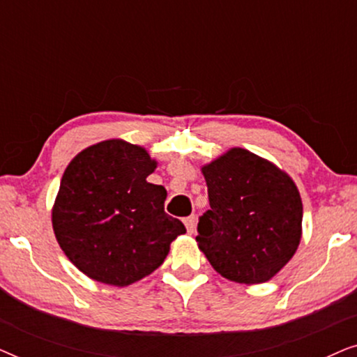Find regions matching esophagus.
Masks as SVG:
<instances>
[{"label":"esophagus","mask_w":357,"mask_h":357,"mask_svg":"<svg viewBox=\"0 0 357 357\" xmlns=\"http://www.w3.org/2000/svg\"><path fill=\"white\" fill-rule=\"evenodd\" d=\"M183 224H185V227H187V232L188 234H193L195 226H197V218H195V216L185 218L183 219Z\"/></svg>","instance_id":"1"}]
</instances>
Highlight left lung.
<instances>
[{
    "mask_svg": "<svg viewBox=\"0 0 357 357\" xmlns=\"http://www.w3.org/2000/svg\"><path fill=\"white\" fill-rule=\"evenodd\" d=\"M202 172L211 208L198 222L199 250L229 281H270L301 243L302 199L294 180L242 148L229 149Z\"/></svg>",
    "mask_w": 357,
    "mask_h": 357,
    "instance_id": "1",
    "label": "left lung"
}]
</instances>
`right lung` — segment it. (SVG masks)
Segmentation results:
<instances>
[{"mask_svg": "<svg viewBox=\"0 0 357 357\" xmlns=\"http://www.w3.org/2000/svg\"><path fill=\"white\" fill-rule=\"evenodd\" d=\"M158 167L148 151L107 139L68 164L52 209L61 250L91 280L128 286L162 265L170 243L187 232L164 211L167 192L149 183Z\"/></svg>", "mask_w": 357, "mask_h": 357, "instance_id": "1", "label": "right lung"}]
</instances>
